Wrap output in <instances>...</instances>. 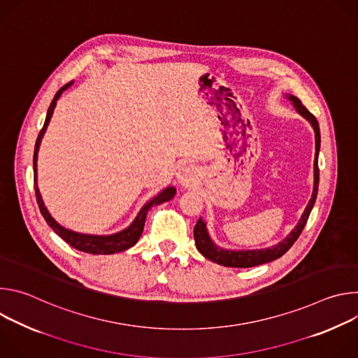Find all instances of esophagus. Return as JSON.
Returning a JSON list of instances; mask_svg holds the SVG:
<instances>
[{
  "label": "esophagus",
  "mask_w": 358,
  "mask_h": 358,
  "mask_svg": "<svg viewBox=\"0 0 358 358\" xmlns=\"http://www.w3.org/2000/svg\"><path fill=\"white\" fill-rule=\"evenodd\" d=\"M177 177L182 184H189L196 177V169L192 164H182L178 170Z\"/></svg>",
  "instance_id": "esophagus-1"
}]
</instances>
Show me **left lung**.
<instances>
[{"instance_id": "1", "label": "left lung", "mask_w": 358, "mask_h": 358, "mask_svg": "<svg viewBox=\"0 0 358 358\" xmlns=\"http://www.w3.org/2000/svg\"><path fill=\"white\" fill-rule=\"evenodd\" d=\"M289 99L293 101V105L296 108V110L303 116L308 119L313 129H315V136H316V156H315V187H313V195L306 207L299 224L296 225V228L290 232V235L283 239L280 243H278L276 246L268 248V249H261V250H225L217 245H214V242L210 239L208 232H207V227L206 222H203L201 218L196 221L195 227H194V239H195V245L196 249L199 250V253H202L203 257L207 259L227 266V268H252V266H258L262 264H268L272 262L278 258H280L282 255H285L290 246L296 242V239L300 236L306 222L309 220L310 211L316 202V196H317V188H319V150H320V129H319V123L317 119L306 109L301 101L294 97V96H289Z\"/></svg>"}]
</instances>
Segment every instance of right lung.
Wrapping results in <instances>:
<instances>
[{"label": "right lung", "instance_id": "obj_1", "mask_svg": "<svg viewBox=\"0 0 358 358\" xmlns=\"http://www.w3.org/2000/svg\"><path fill=\"white\" fill-rule=\"evenodd\" d=\"M73 82H69L66 83L65 86H62L54 100L50 101V106L48 109V113H46V119H45V123H43V127L41 129L39 134H38V138H36V143H35V151H34V184H35V195H36V202H38V207H39V211L42 214V217L45 218L46 224L52 228L66 243H69L72 248L80 250V252H86V253H93V255H112V253H116V252H122V250H126L129 248H131L133 245H136V242L138 241V238L141 236V232H143V228H144V222H145V217H147V213L148 210L152 207V206H159V203L162 202H166L169 199H171L176 194V188L174 187H170V188H166L163 192H160L156 198H152L150 202H147L145 206L141 208V211L138 213V215L136 217V220L133 221V224L126 228L124 231L122 232H117L115 235H108V236H97V235H83V234H78V232H73V231H69V229H65L64 227H61L52 217L49 215L48 210L45 208L43 206V201L41 198V194H39V189H38V185H36V159H38V150H39V144H41V140H42V136L49 124V120L50 117H52V113H54V109L57 106V100L59 99V96L64 93V90H66Z\"/></svg>", "mask_w": 358, "mask_h": 358}]
</instances>
